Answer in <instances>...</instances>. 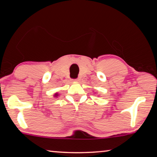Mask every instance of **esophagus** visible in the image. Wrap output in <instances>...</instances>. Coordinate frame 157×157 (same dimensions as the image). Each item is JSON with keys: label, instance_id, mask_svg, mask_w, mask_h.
Here are the masks:
<instances>
[{"label": "esophagus", "instance_id": "obj_1", "mask_svg": "<svg viewBox=\"0 0 157 157\" xmlns=\"http://www.w3.org/2000/svg\"><path fill=\"white\" fill-rule=\"evenodd\" d=\"M73 82H79V79H73Z\"/></svg>", "mask_w": 157, "mask_h": 157}]
</instances>
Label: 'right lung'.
I'll return each mask as SVG.
<instances>
[{"label": "right lung", "mask_w": 157, "mask_h": 157, "mask_svg": "<svg viewBox=\"0 0 157 157\" xmlns=\"http://www.w3.org/2000/svg\"><path fill=\"white\" fill-rule=\"evenodd\" d=\"M53 96H54L55 98H57L58 96H59V94H58V93H55Z\"/></svg>", "instance_id": "add662e5"}]
</instances>
